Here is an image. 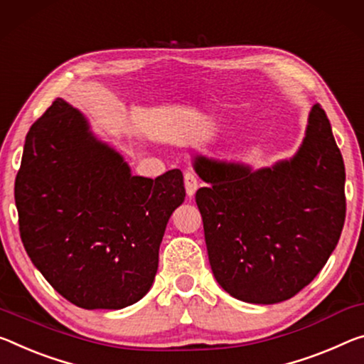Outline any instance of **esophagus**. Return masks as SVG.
I'll return each mask as SVG.
<instances>
[{"instance_id":"34e87169","label":"esophagus","mask_w":364,"mask_h":364,"mask_svg":"<svg viewBox=\"0 0 364 364\" xmlns=\"http://www.w3.org/2000/svg\"><path fill=\"white\" fill-rule=\"evenodd\" d=\"M184 186H186V193L189 196V199H191L193 196H194V193H196V189L199 188L198 176H196L193 171L184 173Z\"/></svg>"}]
</instances>
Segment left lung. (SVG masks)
Instances as JSON below:
<instances>
[{"instance_id": "8db88e82", "label": "left lung", "mask_w": 364, "mask_h": 364, "mask_svg": "<svg viewBox=\"0 0 364 364\" xmlns=\"http://www.w3.org/2000/svg\"><path fill=\"white\" fill-rule=\"evenodd\" d=\"M196 171L209 186L196 204L218 285L246 303L295 296L336 250L347 213L345 165L321 105L309 113L303 146L272 168L204 157Z\"/></svg>"}]
</instances>
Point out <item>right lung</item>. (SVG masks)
I'll return each mask as SVG.
<instances>
[{
    "label": "right lung",
    "mask_w": 364,
    "mask_h": 364,
    "mask_svg": "<svg viewBox=\"0 0 364 364\" xmlns=\"http://www.w3.org/2000/svg\"><path fill=\"white\" fill-rule=\"evenodd\" d=\"M184 196L181 170L132 176L63 99L28 129L14 183L28 257L84 309L126 308L151 290L166 222Z\"/></svg>",
    "instance_id": "add662e5"
}]
</instances>
